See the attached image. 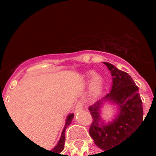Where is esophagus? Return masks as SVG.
<instances>
[{"label":"esophagus","mask_w":156,"mask_h":156,"mask_svg":"<svg viewBox=\"0 0 156 156\" xmlns=\"http://www.w3.org/2000/svg\"><path fill=\"white\" fill-rule=\"evenodd\" d=\"M83 104L82 102H78V104H77V105L75 106V108H74V112L75 113H77V112H81L82 110H83Z\"/></svg>","instance_id":"esophagus-1"}]
</instances>
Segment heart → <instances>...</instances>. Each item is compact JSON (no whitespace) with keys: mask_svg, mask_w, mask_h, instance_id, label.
<instances>
[{"mask_svg":"<svg viewBox=\"0 0 156 156\" xmlns=\"http://www.w3.org/2000/svg\"><path fill=\"white\" fill-rule=\"evenodd\" d=\"M90 76L91 78L89 83L88 91H89V95L94 97V96H97L101 92L104 86V78L100 73H94L92 71H88L84 74L85 78H89Z\"/></svg>","mask_w":156,"mask_h":156,"instance_id":"obj_1","label":"heart"}]
</instances>
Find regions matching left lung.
<instances>
[{"mask_svg": "<svg viewBox=\"0 0 156 156\" xmlns=\"http://www.w3.org/2000/svg\"><path fill=\"white\" fill-rule=\"evenodd\" d=\"M104 64L111 72L112 86L108 94L89 107L93 118L89 133L95 145L107 151L128 138L138 128L143 122V110L138 87L133 78L113 65ZM106 102L115 104L119 108L115 118L108 123L101 117V109Z\"/></svg>", "mask_w": 156, "mask_h": 156, "instance_id": "8db88e82", "label": "left lung"}]
</instances>
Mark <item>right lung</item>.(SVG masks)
I'll list each match as a JSON object with an SVG mask.
<instances>
[{
    "label": "right lung",
    "instance_id": "right-lung-1",
    "mask_svg": "<svg viewBox=\"0 0 156 156\" xmlns=\"http://www.w3.org/2000/svg\"><path fill=\"white\" fill-rule=\"evenodd\" d=\"M73 116H74L73 113L69 114L68 116H67V117H66V125H65V127H64L63 130H62V133H61V138H60V140L58 141L57 144H56L53 148H52V150L49 151L54 153V154H60V153L63 151L64 147H65V141H66V128L70 125L71 122H72Z\"/></svg>",
    "mask_w": 156,
    "mask_h": 156
}]
</instances>
